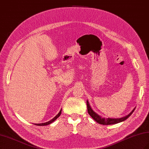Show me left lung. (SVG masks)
Listing matches in <instances>:
<instances>
[{
    "label": "left lung",
    "mask_w": 149,
    "mask_h": 149,
    "mask_svg": "<svg viewBox=\"0 0 149 149\" xmlns=\"http://www.w3.org/2000/svg\"><path fill=\"white\" fill-rule=\"evenodd\" d=\"M86 104H87V108H88V113L89 115L92 117V118L96 121L97 123H100V124L102 125H111V124H115V123H118L124 121L127 118H128L129 116H130L132 113L134 112V111L135 109V108H134V109L128 115L125 116L124 117H122V118H102V117L100 116L99 115H97L96 113H95L93 109H91V107H90L89 102L88 101H86Z\"/></svg>",
    "instance_id": "obj_1"
}]
</instances>
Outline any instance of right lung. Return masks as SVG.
<instances>
[{"mask_svg":"<svg viewBox=\"0 0 149 149\" xmlns=\"http://www.w3.org/2000/svg\"><path fill=\"white\" fill-rule=\"evenodd\" d=\"M61 111H59V113L58 114V115H57L54 117V118H52L51 120H50V121L47 122H45V123H36V124L35 123V125H40V126L49 125V124H50V123H52L54 121V120H56L57 118H58V117L60 116V115H61Z\"/></svg>","mask_w":149,"mask_h":149,"instance_id":"add662e5","label":"right lung"}]
</instances>
